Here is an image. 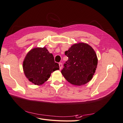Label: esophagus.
<instances>
[{
	"mask_svg": "<svg viewBox=\"0 0 123 123\" xmlns=\"http://www.w3.org/2000/svg\"><path fill=\"white\" fill-rule=\"evenodd\" d=\"M59 69L61 70L62 67V62H59Z\"/></svg>",
	"mask_w": 123,
	"mask_h": 123,
	"instance_id": "1",
	"label": "esophagus"
}]
</instances>
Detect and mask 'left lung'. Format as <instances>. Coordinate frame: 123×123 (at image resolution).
Instances as JSON below:
<instances>
[{"mask_svg": "<svg viewBox=\"0 0 123 123\" xmlns=\"http://www.w3.org/2000/svg\"><path fill=\"white\" fill-rule=\"evenodd\" d=\"M68 60L64 64L61 73L69 83L81 86L90 81L98 65L97 56L87 43L74 44L65 52Z\"/></svg>", "mask_w": 123, "mask_h": 123, "instance_id": "8db88e82", "label": "left lung"}]
</instances>
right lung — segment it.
I'll use <instances>...</instances> for the list:
<instances>
[{
	"mask_svg": "<svg viewBox=\"0 0 123 123\" xmlns=\"http://www.w3.org/2000/svg\"><path fill=\"white\" fill-rule=\"evenodd\" d=\"M59 68L53 54L44 47L31 50L23 62L25 75L31 82L37 85L43 84L50 77L51 73Z\"/></svg>",
	"mask_w": 123,
	"mask_h": 123,
	"instance_id": "1",
	"label": "right lung"
}]
</instances>
